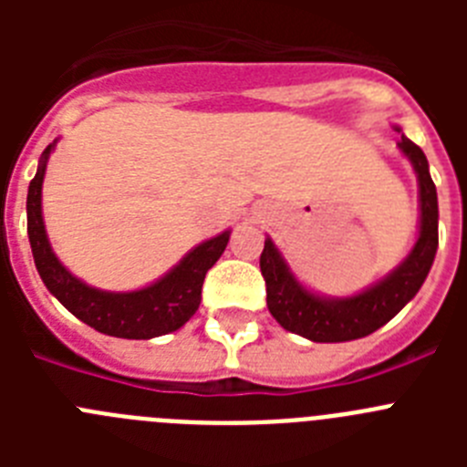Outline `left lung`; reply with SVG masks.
<instances>
[{
  "mask_svg": "<svg viewBox=\"0 0 467 467\" xmlns=\"http://www.w3.org/2000/svg\"><path fill=\"white\" fill-rule=\"evenodd\" d=\"M398 147L411 161L419 175L420 231L410 257L381 283L348 299H323L296 283L271 238L264 241L259 269L266 280V306L287 332L306 337L317 344L360 339L398 316L404 304L414 299L420 290L437 253V192L428 172V159L420 147L404 135Z\"/></svg>",
  "mask_w": 467,
  "mask_h": 467,
  "instance_id": "8db88e82",
  "label": "left lung"
}]
</instances>
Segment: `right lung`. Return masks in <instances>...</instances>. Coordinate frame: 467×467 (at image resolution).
Wrapping results in <instances>:
<instances>
[{"mask_svg": "<svg viewBox=\"0 0 467 467\" xmlns=\"http://www.w3.org/2000/svg\"><path fill=\"white\" fill-rule=\"evenodd\" d=\"M51 150L53 144L44 150L41 166L36 168V175L32 177L27 189V236H30L36 271L48 292L86 325L119 339H154L182 327L198 311L205 274L224 253L229 231L193 247L171 274L144 290L102 292L88 287L57 262L41 220V182Z\"/></svg>", "mask_w": 467, "mask_h": 467, "instance_id": "1", "label": "right lung"}]
</instances>
